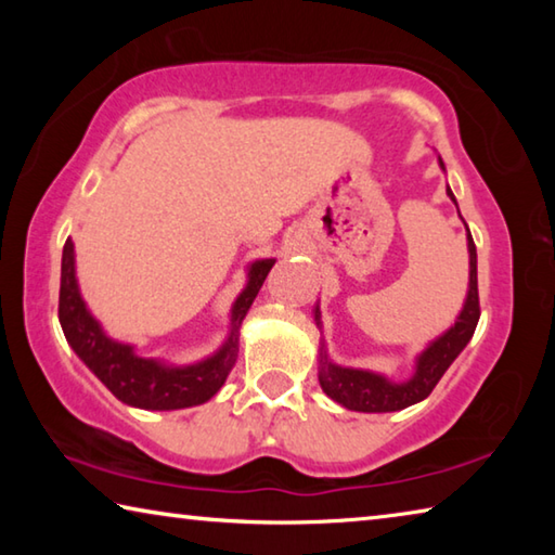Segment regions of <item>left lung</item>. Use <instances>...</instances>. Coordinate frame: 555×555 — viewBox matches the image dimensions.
I'll list each match as a JSON object with an SVG mask.
<instances>
[{"label": "left lung", "mask_w": 555, "mask_h": 555, "mask_svg": "<svg viewBox=\"0 0 555 555\" xmlns=\"http://www.w3.org/2000/svg\"><path fill=\"white\" fill-rule=\"evenodd\" d=\"M438 164L446 171V166L440 158ZM448 195L450 201L455 203V195L450 188H448ZM467 251H469V286H467V298H465L463 311H460L455 325H450L443 335L436 337V340L416 357V372H413V377L397 384V382H389L387 377H382V374H374L367 370L340 367V364L327 360L325 343H321V357H318V362H321V367H318V382H321V387L327 397L337 403H343V406L350 411L387 413V411H401L411 406V403L424 401L428 393L436 389V384L440 382V377H443L446 370L453 364L455 357L465 350V345L475 333L477 321H480L477 249L469 230H467ZM315 323L321 327V308L318 306H315Z\"/></svg>", "instance_id": "obj_1"}]
</instances>
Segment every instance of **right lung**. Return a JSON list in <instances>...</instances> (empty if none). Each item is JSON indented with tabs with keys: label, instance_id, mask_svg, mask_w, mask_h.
<instances>
[{
	"label": "right lung",
	"instance_id": "obj_1",
	"mask_svg": "<svg viewBox=\"0 0 555 555\" xmlns=\"http://www.w3.org/2000/svg\"><path fill=\"white\" fill-rule=\"evenodd\" d=\"M276 259H259L249 267V281L232 306V331L228 343L208 360L188 367H168L156 360L134 354V347L112 340L100 323L90 315L75 279V251L68 240L61 261V296L59 321L75 354L88 364L90 372L115 393L119 401L137 409L173 411L198 406L212 399L228 379L240 350V325L247 315L251 300Z\"/></svg>",
	"mask_w": 555,
	"mask_h": 555
}]
</instances>
